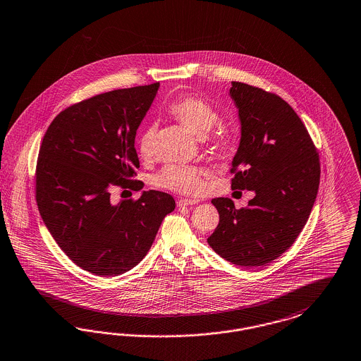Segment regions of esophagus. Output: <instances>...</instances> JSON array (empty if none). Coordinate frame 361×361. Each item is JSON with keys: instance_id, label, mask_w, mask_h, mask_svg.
<instances>
[{"instance_id": "obj_1", "label": "esophagus", "mask_w": 361, "mask_h": 361, "mask_svg": "<svg viewBox=\"0 0 361 361\" xmlns=\"http://www.w3.org/2000/svg\"><path fill=\"white\" fill-rule=\"evenodd\" d=\"M197 200H193V199H180L178 202H177V205L178 207H187V205H195V204H197Z\"/></svg>"}]
</instances>
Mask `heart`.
<instances>
[{
    "mask_svg": "<svg viewBox=\"0 0 361 361\" xmlns=\"http://www.w3.org/2000/svg\"><path fill=\"white\" fill-rule=\"evenodd\" d=\"M169 113L196 135H205L220 121L216 109L197 95H184L176 99L169 106ZM156 131L157 126L154 123L142 130L137 141L141 159H149L153 156ZM231 144L230 131L221 128L209 140L211 149L217 154L227 153ZM154 184L183 195H197L202 189V171L190 165H168L154 177Z\"/></svg>",
    "mask_w": 361,
    "mask_h": 361,
    "instance_id": "heart-1",
    "label": "heart"
}]
</instances>
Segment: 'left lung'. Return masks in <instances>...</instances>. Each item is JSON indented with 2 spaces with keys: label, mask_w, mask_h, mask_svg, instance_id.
Here are the masks:
<instances>
[{
  "label": "left lung",
  "mask_w": 361,
  "mask_h": 361,
  "mask_svg": "<svg viewBox=\"0 0 361 361\" xmlns=\"http://www.w3.org/2000/svg\"><path fill=\"white\" fill-rule=\"evenodd\" d=\"M242 137L232 159V189L254 190L236 209L212 199L219 224L207 239L221 258L258 267L281 257L302 231L319 185V159L307 130L288 102L259 87L232 82Z\"/></svg>",
  "instance_id": "left-lung-1"
}]
</instances>
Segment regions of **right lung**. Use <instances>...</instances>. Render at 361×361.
<instances>
[{
  "label": "right lung",
  "mask_w": 361,
  "mask_h": 361,
  "mask_svg": "<svg viewBox=\"0 0 361 361\" xmlns=\"http://www.w3.org/2000/svg\"><path fill=\"white\" fill-rule=\"evenodd\" d=\"M159 83L114 90L75 103L44 134L36 202L64 254L91 274L113 276L144 259L164 217L176 207L159 190L113 204L110 189H142L131 180L140 159L137 129Z\"/></svg>",
  "instance_id": "1"
}]
</instances>
